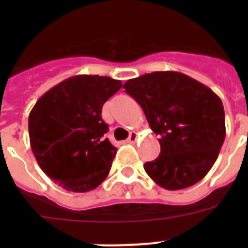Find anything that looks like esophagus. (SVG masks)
<instances>
[{"label": "esophagus", "mask_w": 248, "mask_h": 248, "mask_svg": "<svg viewBox=\"0 0 248 248\" xmlns=\"http://www.w3.org/2000/svg\"><path fill=\"white\" fill-rule=\"evenodd\" d=\"M137 139H138V133H135V131H131L130 135H129V138H128V140H126V141H128V143H130V144H134L135 141H137Z\"/></svg>", "instance_id": "obj_1"}]
</instances>
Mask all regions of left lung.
I'll return each mask as SVG.
<instances>
[{"instance_id":"1","label":"left lung","mask_w":248,"mask_h":248,"mask_svg":"<svg viewBox=\"0 0 248 248\" xmlns=\"http://www.w3.org/2000/svg\"><path fill=\"white\" fill-rule=\"evenodd\" d=\"M159 135L161 151L144 164L146 174L166 190H181L203 179L226 135L225 111L217 94L180 72L144 74L124 83Z\"/></svg>"}]
</instances>
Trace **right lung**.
<instances>
[{
    "mask_svg": "<svg viewBox=\"0 0 248 248\" xmlns=\"http://www.w3.org/2000/svg\"><path fill=\"white\" fill-rule=\"evenodd\" d=\"M122 88L109 77L74 76L37 100L28 117L30 143L45 174L68 191L87 192L105 180L117 148L104 139V103Z\"/></svg>",
    "mask_w": 248,
    "mask_h": 248,
    "instance_id": "obj_1",
    "label": "right lung"
}]
</instances>
